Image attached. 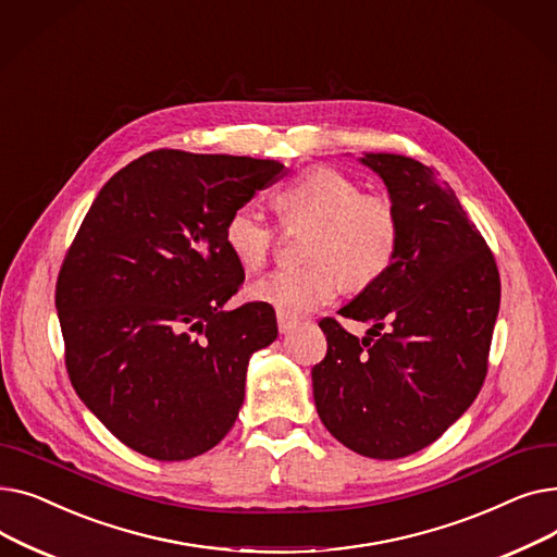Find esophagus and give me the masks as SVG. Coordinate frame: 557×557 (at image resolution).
<instances>
[{"instance_id": "1", "label": "esophagus", "mask_w": 557, "mask_h": 557, "mask_svg": "<svg viewBox=\"0 0 557 557\" xmlns=\"http://www.w3.org/2000/svg\"><path fill=\"white\" fill-rule=\"evenodd\" d=\"M296 325H298V320H296V318H290V315H286V313L277 311V327H280V332H282V334H288L290 330H296Z\"/></svg>"}]
</instances>
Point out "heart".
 Here are the masks:
<instances>
[{"mask_svg":"<svg viewBox=\"0 0 557 557\" xmlns=\"http://www.w3.org/2000/svg\"><path fill=\"white\" fill-rule=\"evenodd\" d=\"M284 227L307 225L300 267H280L250 284V298L296 318L332 302L341 284L366 288L382 277L399 248V216L384 194L334 166H309L273 196ZM230 255L246 271L259 269L277 244L273 227L250 205L234 208L223 225Z\"/></svg>","mask_w":557,"mask_h":557,"instance_id":"obj_1","label":"heart"}]
</instances>
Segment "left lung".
Masks as SVG:
<instances>
[{
  "instance_id": "obj_1",
  "label": "left lung",
  "mask_w": 557,
  "mask_h": 557,
  "mask_svg": "<svg viewBox=\"0 0 557 557\" xmlns=\"http://www.w3.org/2000/svg\"><path fill=\"white\" fill-rule=\"evenodd\" d=\"M399 216L391 269L345 305L366 338L320 320L327 355L311 370L318 416L361 456L395 460L435 443L476 399L499 313L492 250L454 189L422 162L366 153Z\"/></svg>"
}]
</instances>
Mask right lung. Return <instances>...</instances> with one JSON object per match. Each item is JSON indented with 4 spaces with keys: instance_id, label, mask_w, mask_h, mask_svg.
Listing matches in <instances>:
<instances>
[{
    "instance_id": "right-lung-1",
    "label": "right lung",
    "mask_w": 557,
    "mask_h": 557,
    "mask_svg": "<svg viewBox=\"0 0 557 557\" xmlns=\"http://www.w3.org/2000/svg\"><path fill=\"white\" fill-rule=\"evenodd\" d=\"M282 175L275 160L158 149L116 171L85 214L55 282L65 368L126 447L189 460L237 420L248 359L277 320L263 302L223 309L244 282L223 225Z\"/></svg>"
}]
</instances>
